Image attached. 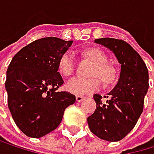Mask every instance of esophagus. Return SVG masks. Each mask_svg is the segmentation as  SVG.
<instances>
[{
	"instance_id": "esophagus-1",
	"label": "esophagus",
	"mask_w": 154,
	"mask_h": 154,
	"mask_svg": "<svg viewBox=\"0 0 154 154\" xmlns=\"http://www.w3.org/2000/svg\"><path fill=\"white\" fill-rule=\"evenodd\" d=\"M85 99V97L82 96V95H77L76 96V100H77V102H82V101Z\"/></svg>"
}]
</instances>
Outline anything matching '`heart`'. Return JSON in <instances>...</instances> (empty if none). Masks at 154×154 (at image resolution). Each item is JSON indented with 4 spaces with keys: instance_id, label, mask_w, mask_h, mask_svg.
I'll use <instances>...</instances> for the list:
<instances>
[{
    "instance_id": "1",
    "label": "heart",
    "mask_w": 154,
    "mask_h": 154,
    "mask_svg": "<svg viewBox=\"0 0 154 154\" xmlns=\"http://www.w3.org/2000/svg\"><path fill=\"white\" fill-rule=\"evenodd\" d=\"M85 56L92 60L95 64L91 72V76H97L104 84H111L116 77L113 67L106 64L108 60L107 56L103 51L97 48H91L85 51ZM75 67V59L72 51H67L62 55L59 60V70L63 76H69ZM99 82L95 78L82 79L73 77L65 84V89L76 95L89 94L98 90Z\"/></svg>"
}]
</instances>
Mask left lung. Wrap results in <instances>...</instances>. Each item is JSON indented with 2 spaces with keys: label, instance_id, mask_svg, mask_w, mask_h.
Instances as JSON below:
<instances>
[{
  "label": "left lung",
  "instance_id": "obj_1",
  "mask_svg": "<svg viewBox=\"0 0 154 154\" xmlns=\"http://www.w3.org/2000/svg\"><path fill=\"white\" fill-rule=\"evenodd\" d=\"M94 42L111 50L121 63L117 85L111 91L105 103L98 94L94 95V113L88 118L91 131L108 142H118L129 133L139 119L144 99L149 90V71L143 59L122 39L102 37Z\"/></svg>",
  "mask_w": 154,
  "mask_h": 154
}]
</instances>
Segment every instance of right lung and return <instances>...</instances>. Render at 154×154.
Listing matches in <instances>:
<instances>
[{
	"label": "right lung",
	"instance_id": "obj_1",
	"mask_svg": "<svg viewBox=\"0 0 154 154\" xmlns=\"http://www.w3.org/2000/svg\"><path fill=\"white\" fill-rule=\"evenodd\" d=\"M58 37H44L23 47L6 70L5 90L14 122L25 135L40 138L59 126L64 110L76 97L59 91L63 84L59 70L62 55L72 45Z\"/></svg>",
	"mask_w": 154,
	"mask_h": 154
}]
</instances>
